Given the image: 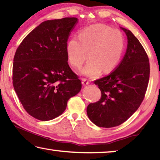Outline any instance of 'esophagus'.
I'll list each match as a JSON object with an SVG mask.
<instances>
[{"instance_id": "34e87169", "label": "esophagus", "mask_w": 160, "mask_h": 160, "mask_svg": "<svg viewBox=\"0 0 160 160\" xmlns=\"http://www.w3.org/2000/svg\"><path fill=\"white\" fill-rule=\"evenodd\" d=\"M82 84L83 86L88 85V83H89V81H88V79H87V78H82Z\"/></svg>"}]
</instances>
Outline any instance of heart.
Returning a JSON list of instances; mask_svg holds the SVG:
<instances>
[{
  "label": "heart",
  "mask_w": 160,
  "mask_h": 160,
  "mask_svg": "<svg viewBox=\"0 0 160 160\" xmlns=\"http://www.w3.org/2000/svg\"><path fill=\"white\" fill-rule=\"evenodd\" d=\"M125 45L122 32L104 24H94L82 29L78 39L67 42L66 52L70 65L80 69L87 59L89 61L83 72L95 77L101 72L109 73L117 67L121 59Z\"/></svg>",
  "instance_id": "obj_1"
}]
</instances>
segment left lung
<instances>
[{
    "mask_svg": "<svg viewBox=\"0 0 160 160\" xmlns=\"http://www.w3.org/2000/svg\"><path fill=\"white\" fill-rule=\"evenodd\" d=\"M127 48L117 69L94 81L101 99L88 105L89 119L100 127L110 128L126 122L137 111L145 97L149 78V58L143 46L129 30Z\"/></svg>",
    "mask_w": 160,
    "mask_h": 160,
    "instance_id": "obj_1",
    "label": "left lung"
}]
</instances>
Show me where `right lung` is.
<instances>
[{"instance_id":"add662e5","label":"right lung","mask_w":160,"mask_h":160,"mask_svg":"<svg viewBox=\"0 0 160 160\" xmlns=\"http://www.w3.org/2000/svg\"><path fill=\"white\" fill-rule=\"evenodd\" d=\"M77 18L46 21L22 41L13 58V84L24 109L48 121L65 111L82 82L68 63L66 47Z\"/></svg>"}]
</instances>
